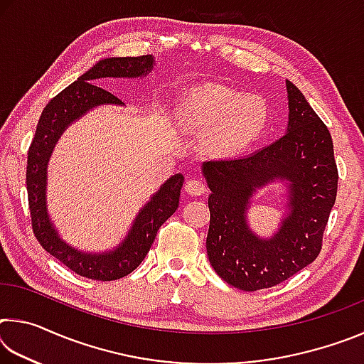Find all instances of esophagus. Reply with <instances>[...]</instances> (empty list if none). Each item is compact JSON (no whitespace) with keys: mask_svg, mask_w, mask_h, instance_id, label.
<instances>
[{"mask_svg":"<svg viewBox=\"0 0 364 364\" xmlns=\"http://www.w3.org/2000/svg\"><path fill=\"white\" fill-rule=\"evenodd\" d=\"M184 191L189 196H200L207 193V184L202 180H197V178H191V180L186 181L184 184Z\"/></svg>","mask_w":364,"mask_h":364,"instance_id":"34e87169","label":"esophagus"}]
</instances>
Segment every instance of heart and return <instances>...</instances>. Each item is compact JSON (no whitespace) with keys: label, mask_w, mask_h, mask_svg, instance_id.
<instances>
[{"label":"heart","mask_w":364,"mask_h":364,"mask_svg":"<svg viewBox=\"0 0 364 364\" xmlns=\"http://www.w3.org/2000/svg\"><path fill=\"white\" fill-rule=\"evenodd\" d=\"M191 127L208 130L207 147L215 156L232 157L244 152L268 127L269 110L258 96L223 88H199L181 104Z\"/></svg>","instance_id":"b5f03b06"}]
</instances>
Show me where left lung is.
<instances>
[{
    "mask_svg": "<svg viewBox=\"0 0 364 364\" xmlns=\"http://www.w3.org/2000/svg\"><path fill=\"white\" fill-rule=\"evenodd\" d=\"M289 123L284 136L263 149L202 165L208 188L210 226L207 255L228 284L254 292L291 278L321 252L323 232L337 196L332 138L300 90L287 80ZM286 181L289 213L273 238L262 240L247 225L257 188Z\"/></svg>",
    "mask_w": 364,
    "mask_h": 364,
    "instance_id": "1",
    "label": "left lung"
}]
</instances>
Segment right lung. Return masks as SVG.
<instances>
[{"label": "right lung", "instance_id": "right-lung-1", "mask_svg": "<svg viewBox=\"0 0 364 364\" xmlns=\"http://www.w3.org/2000/svg\"><path fill=\"white\" fill-rule=\"evenodd\" d=\"M154 58H107L95 64L43 109L27 157V193L32 230L41 247L83 278L115 281L139 267L149 252L159 228L176 212L184 178L176 173L160 186L134 218L125 241L110 252L88 254L70 247L59 237L46 210V168L60 134L72 122L101 104L122 106L119 97L95 85L102 78H138L152 70Z\"/></svg>", "mask_w": 364, "mask_h": 364}]
</instances>
